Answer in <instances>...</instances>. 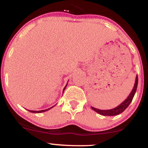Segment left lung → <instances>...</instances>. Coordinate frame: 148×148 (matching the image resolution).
Masks as SVG:
<instances>
[{"mask_svg": "<svg viewBox=\"0 0 148 148\" xmlns=\"http://www.w3.org/2000/svg\"><path fill=\"white\" fill-rule=\"evenodd\" d=\"M137 86H138V76H136V77L135 84H134L133 90L131 92L130 95H129L128 97H127L121 104L119 105L118 106L115 107V108H113V109L111 110H99L98 109V108H94V107L92 106V109L94 110L95 111H96L97 113H98L99 114L104 115V116H113V115H119L120 113H123L127 107L129 106L130 103L132 102V99H133L134 97V95H135L136 93V91Z\"/></svg>", "mask_w": 148, "mask_h": 148, "instance_id": "1", "label": "left lung"}]
</instances>
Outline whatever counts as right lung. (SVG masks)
<instances>
[{
  "mask_svg": "<svg viewBox=\"0 0 148 148\" xmlns=\"http://www.w3.org/2000/svg\"><path fill=\"white\" fill-rule=\"evenodd\" d=\"M66 86H67V85H66ZM66 86L65 87H64V90H63V91L64 90V89H65V88H66ZM52 107H53V106H52ZM52 107H51V108H48V109H45V110H42V111H29V110H28V111H29L30 112H31V113H42V112H45V111H48L49 109H50V108H51Z\"/></svg>",
  "mask_w": 148,
  "mask_h": 148,
  "instance_id": "right-lung-1",
  "label": "right lung"
}]
</instances>
